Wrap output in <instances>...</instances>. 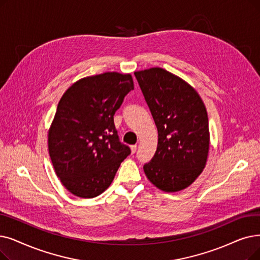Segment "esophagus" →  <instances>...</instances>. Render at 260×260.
Masks as SVG:
<instances>
[{"instance_id":"1","label":"esophagus","mask_w":260,"mask_h":260,"mask_svg":"<svg viewBox=\"0 0 260 260\" xmlns=\"http://www.w3.org/2000/svg\"><path fill=\"white\" fill-rule=\"evenodd\" d=\"M131 150H132V153H133V154L136 153V151H137V145H136V144L132 145V146H131Z\"/></svg>"}]
</instances>
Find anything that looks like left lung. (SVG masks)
Listing matches in <instances>:
<instances>
[{"label": "left lung", "mask_w": 260, "mask_h": 260, "mask_svg": "<svg viewBox=\"0 0 260 260\" xmlns=\"http://www.w3.org/2000/svg\"><path fill=\"white\" fill-rule=\"evenodd\" d=\"M158 131L157 149L144 164L150 182L166 192L192 184L209 150L207 111L196 90L162 68L135 72Z\"/></svg>", "instance_id": "1"}]
</instances>
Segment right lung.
<instances>
[{"label":"right lung","mask_w":260,"mask_h":260,"mask_svg":"<svg viewBox=\"0 0 260 260\" xmlns=\"http://www.w3.org/2000/svg\"><path fill=\"white\" fill-rule=\"evenodd\" d=\"M133 89L131 74L106 72L82 78L61 96L49 131V153L72 194L91 199L104 192L131 154L114 116Z\"/></svg>","instance_id":"1"}]
</instances>
